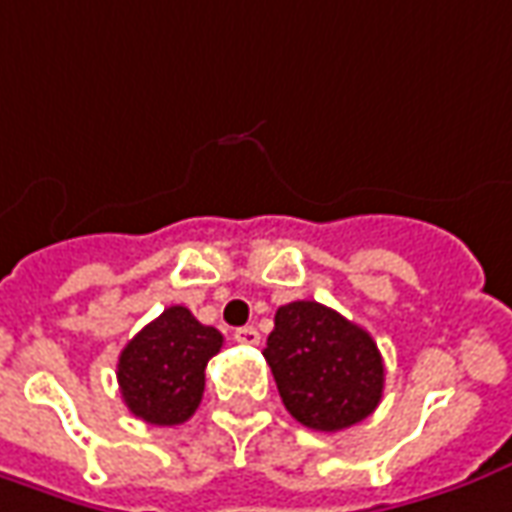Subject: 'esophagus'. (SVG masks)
<instances>
[{
    "mask_svg": "<svg viewBox=\"0 0 512 512\" xmlns=\"http://www.w3.org/2000/svg\"><path fill=\"white\" fill-rule=\"evenodd\" d=\"M235 342L260 344V333H257V328H252V325H246V328L235 330Z\"/></svg>",
    "mask_w": 512,
    "mask_h": 512,
    "instance_id": "34e87169",
    "label": "esophagus"
}]
</instances>
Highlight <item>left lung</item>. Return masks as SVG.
Returning a JSON list of instances; mask_svg holds the SVG:
<instances>
[{
	"label": "left lung",
	"mask_w": 512,
	"mask_h": 512,
	"mask_svg": "<svg viewBox=\"0 0 512 512\" xmlns=\"http://www.w3.org/2000/svg\"><path fill=\"white\" fill-rule=\"evenodd\" d=\"M263 356L285 409L314 431L356 426L384 395V358L373 336L322 302L277 308Z\"/></svg>",
	"instance_id": "8db88e82"
}]
</instances>
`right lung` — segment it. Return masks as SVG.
Instances as JSON below:
<instances>
[{
    "label": "right lung",
    "mask_w": 512,
    "mask_h": 512,
    "mask_svg": "<svg viewBox=\"0 0 512 512\" xmlns=\"http://www.w3.org/2000/svg\"><path fill=\"white\" fill-rule=\"evenodd\" d=\"M224 336L184 305H170L125 344L117 381L131 415L151 426L190 420L204 395V370Z\"/></svg>",
    "instance_id": "1"
}]
</instances>
